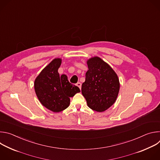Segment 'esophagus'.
I'll use <instances>...</instances> for the list:
<instances>
[{
  "mask_svg": "<svg viewBox=\"0 0 160 160\" xmlns=\"http://www.w3.org/2000/svg\"><path fill=\"white\" fill-rule=\"evenodd\" d=\"M77 86H78L79 88H80V89H81V87H82V84H81V83L80 82H78L77 83Z\"/></svg>",
  "mask_w": 160,
  "mask_h": 160,
  "instance_id": "obj_1",
  "label": "esophagus"
}]
</instances>
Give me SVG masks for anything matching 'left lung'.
<instances>
[{
	"label": "left lung",
	"mask_w": 160,
	"mask_h": 160,
	"mask_svg": "<svg viewBox=\"0 0 160 160\" xmlns=\"http://www.w3.org/2000/svg\"><path fill=\"white\" fill-rule=\"evenodd\" d=\"M88 70L82 85V94L87 106L92 110L102 112L115 102L120 90V82L112 68L99 57L89 59Z\"/></svg>",
	"instance_id": "left-lung-1"
}]
</instances>
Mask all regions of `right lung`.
I'll return each instance as SVG.
<instances>
[{
    "instance_id": "obj_1",
    "label": "right lung",
    "mask_w": 160,
    "mask_h": 160,
    "mask_svg": "<svg viewBox=\"0 0 160 160\" xmlns=\"http://www.w3.org/2000/svg\"><path fill=\"white\" fill-rule=\"evenodd\" d=\"M61 64V59H53L42 70L34 83L35 93L41 104L55 112L66 109L70 98L80 92L77 86L70 83L66 75L59 76Z\"/></svg>"
}]
</instances>
